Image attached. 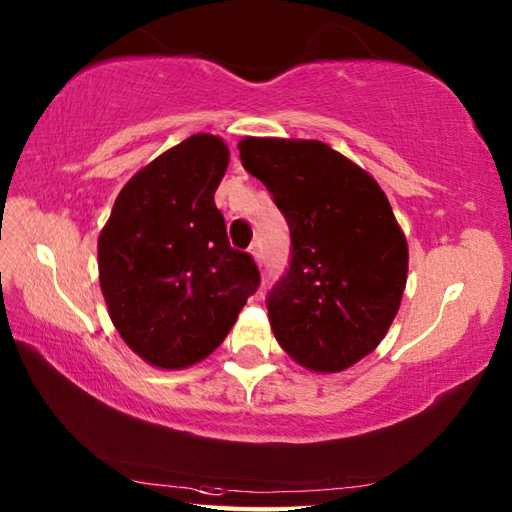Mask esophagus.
<instances>
[{
  "label": "esophagus",
  "mask_w": 512,
  "mask_h": 512,
  "mask_svg": "<svg viewBox=\"0 0 512 512\" xmlns=\"http://www.w3.org/2000/svg\"><path fill=\"white\" fill-rule=\"evenodd\" d=\"M248 250H250V255H253L255 262L262 264V259H264V255H262V244H259V241H253V246H250Z\"/></svg>",
  "instance_id": "obj_1"
}]
</instances>
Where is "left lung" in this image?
Wrapping results in <instances>:
<instances>
[{
	"mask_svg": "<svg viewBox=\"0 0 512 512\" xmlns=\"http://www.w3.org/2000/svg\"><path fill=\"white\" fill-rule=\"evenodd\" d=\"M246 170L291 230V264L268 293L280 347L313 371H342L374 351L407 282V241L380 185L320 141H239Z\"/></svg>",
	"mask_w": 512,
	"mask_h": 512,
	"instance_id": "left-lung-1",
	"label": "left lung"
}]
</instances>
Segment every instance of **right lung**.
Listing matches in <instances>:
<instances>
[{
  "mask_svg": "<svg viewBox=\"0 0 512 512\" xmlns=\"http://www.w3.org/2000/svg\"><path fill=\"white\" fill-rule=\"evenodd\" d=\"M228 156L212 134L156 156L125 183L98 237L109 318L154 367L208 358L259 286L253 257L230 248L215 206Z\"/></svg>",
  "mask_w": 512,
  "mask_h": 512,
  "instance_id": "obj_1",
  "label": "right lung"
}]
</instances>
